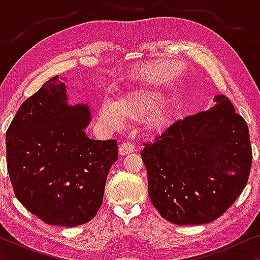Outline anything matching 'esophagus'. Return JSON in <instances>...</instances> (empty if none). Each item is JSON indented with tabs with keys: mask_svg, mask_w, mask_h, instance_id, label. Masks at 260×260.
<instances>
[{
	"mask_svg": "<svg viewBox=\"0 0 260 260\" xmlns=\"http://www.w3.org/2000/svg\"><path fill=\"white\" fill-rule=\"evenodd\" d=\"M136 150V148H135L134 144L131 143H127V142H124L119 145V149H118V152L120 156H125L127 154H131V152H134Z\"/></svg>",
	"mask_w": 260,
	"mask_h": 260,
	"instance_id": "1",
	"label": "esophagus"
}]
</instances>
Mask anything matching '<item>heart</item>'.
I'll return each mask as SVG.
<instances>
[{"label":"heart","instance_id":"heart-1","mask_svg":"<svg viewBox=\"0 0 260 260\" xmlns=\"http://www.w3.org/2000/svg\"><path fill=\"white\" fill-rule=\"evenodd\" d=\"M174 98L163 95L156 86H137L113 99H104L98 109V122L105 130L123 127L125 120H138L149 137L166 134L175 122Z\"/></svg>","mask_w":260,"mask_h":260}]
</instances>
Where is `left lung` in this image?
<instances>
[{
    "instance_id": "1",
    "label": "left lung",
    "mask_w": 260,
    "mask_h": 260,
    "mask_svg": "<svg viewBox=\"0 0 260 260\" xmlns=\"http://www.w3.org/2000/svg\"><path fill=\"white\" fill-rule=\"evenodd\" d=\"M177 120L142 150L148 191L162 218L204 225L221 216L246 186L252 165L247 124L226 95Z\"/></svg>"
}]
</instances>
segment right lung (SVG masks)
I'll return each mask as SVG.
<instances>
[{
  "label": "right lung",
  "mask_w": 260,
  "mask_h": 260,
  "mask_svg": "<svg viewBox=\"0 0 260 260\" xmlns=\"http://www.w3.org/2000/svg\"><path fill=\"white\" fill-rule=\"evenodd\" d=\"M62 80L46 81L17 110L6 134L7 167L28 211L48 225L74 227L97 214L118 145L86 136L90 106L69 104Z\"/></svg>",
  "instance_id": "right-lung-1"
}]
</instances>
